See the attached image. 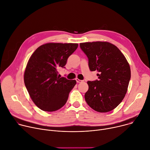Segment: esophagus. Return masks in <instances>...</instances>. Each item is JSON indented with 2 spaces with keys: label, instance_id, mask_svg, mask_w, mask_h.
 I'll use <instances>...</instances> for the list:
<instances>
[{
  "label": "esophagus",
  "instance_id": "esophagus-1",
  "mask_svg": "<svg viewBox=\"0 0 150 150\" xmlns=\"http://www.w3.org/2000/svg\"><path fill=\"white\" fill-rule=\"evenodd\" d=\"M76 79V82L78 83H81V82H83V80H81V79H79L78 78H76L75 79Z\"/></svg>",
  "mask_w": 150,
  "mask_h": 150
}]
</instances>
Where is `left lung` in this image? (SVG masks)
<instances>
[{"instance_id":"1","label":"left lung","mask_w":150,"mask_h":150,"mask_svg":"<svg viewBox=\"0 0 150 150\" xmlns=\"http://www.w3.org/2000/svg\"><path fill=\"white\" fill-rule=\"evenodd\" d=\"M79 46L88 57L90 70L99 72L98 80L87 82L86 102L99 112L113 110L124 99L130 79V68L126 57L110 42H85Z\"/></svg>"}]
</instances>
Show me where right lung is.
Here are the masks:
<instances>
[{
	"mask_svg": "<svg viewBox=\"0 0 150 150\" xmlns=\"http://www.w3.org/2000/svg\"><path fill=\"white\" fill-rule=\"evenodd\" d=\"M78 44L48 43L38 47L26 66L24 81L31 99L40 110L55 111L66 103L75 80L58 76Z\"/></svg>",
	"mask_w": 150,
	"mask_h": 150,
	"instance_id": "1",
	"label": "right lung"
}]
</instances>
